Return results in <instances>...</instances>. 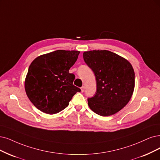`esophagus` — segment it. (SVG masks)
I'll return each mask as SVG.
<instances>
[{
  "label": "esophagus",
  "instance_id": "1",
  "mask_svg": "<svg viewBox=\"0 0 160 160\" xmlns=\"http://www.w3.org/2000/svg\"><path fill=\"white\" fill-rule=\"evenodd\" d=\"M84 89H85V86H82L81 87V91H82V92H83L84 91Z\"/></svg>",
  "mask_w": 160,
  "mask_h": 160
}]
</instances>
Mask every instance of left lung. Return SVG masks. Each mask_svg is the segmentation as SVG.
Instances as JSON below:
<instances>
[{"mask_svg": "<svg viewBox=\"0 0 160 160\" xmlns=\"http://www.w3.org/2000/svg\"><path fill=\"white\" fill-rule=\"evenodd\" d=\"M85 62L95 74L96 95L88 98L90 108L108 117L117 113L128 103L134 89V72L126 58L107 50L83 53Z\"/></svg>", "mask_w": 160, "mask_h": 160, "instance_id": "1", "label": "left lung"}]
</instances>
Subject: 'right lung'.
I'll use <instances>...</instances> for the list:
<instances>
[{
    "label": "right lung",
    "instance_id": "add662e5",
    "mask_svg": "<svg viewBox=\"0 0 160 160\" xmlns=\"http://www.w3.org/2000/svg\"><path fill=\"white\" fill-rule=\"evenodd\" d=\"M80 51L57 50L35 58L29 65L24 87L27 96L36 108L53 115L69 105L80 92L73 85L75 76L69 73Z\"/></svg>",
    "mask_w": 160,
    "mask_h": 160
}]
</instances>
